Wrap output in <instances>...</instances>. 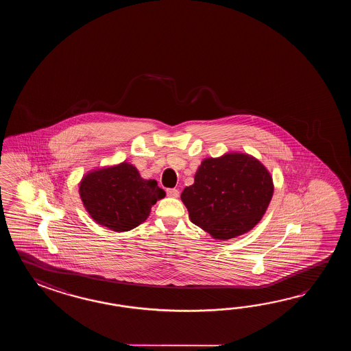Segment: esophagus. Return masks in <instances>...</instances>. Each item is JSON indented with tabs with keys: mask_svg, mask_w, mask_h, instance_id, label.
Wrapping results in <instances>:
<instances>
[{
	"mask_svg": "<svg viewBox=\"0 0 351 351\" xmlns=\"http://www.w3.org/2000/svg\"><path fill=\"white\" fill-rule=\"evenodd\" d=\"M167 194H168V197L177 198L179 195V191L178 189H176V188H168V189H167Z\"/></svg>",
	"mask_w": 351,
	"mask_h": 351,
	"instance_id": "1",
	"label": "esophagus"
}]
</instances>
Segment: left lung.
Returning a JSON list of instances; mask_svg holds the SVG:
<instances>
[{
  "label": "left lung",
  "instance_id": "8db88e82",
  "mask_svg": "<svg viewBox=\"0 0 351 351\" xmlns=\"http://www.w3.org/2000/svg\"><path fill=\"white\" fill-rule=\"evenodd\" d=\"M274 194L272 177L256 158H206L180 194L189 219L217 239H234L261 221Z\"/></svg>",
  "mask_w": 351,
  "mask_h": 351
}]
</instances>
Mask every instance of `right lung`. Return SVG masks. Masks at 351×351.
<instances>
[{"instance_id": "1", "label": "right lung", "mask_w": 351, "mask_h": 351, "mask_svg": "<svg viewBox=\"0 0 351 351\" xmlns=\"http://www.w3.org/2000/svg\"><path fill=\"white\" fill-rule=\"evenodd\" d=\"M79 193L90 217L115 232L142 224L152 206L165 195L157 180L143 179L127 162L88 173L79 184Z\"/></svg>"}]
</instances>
